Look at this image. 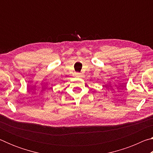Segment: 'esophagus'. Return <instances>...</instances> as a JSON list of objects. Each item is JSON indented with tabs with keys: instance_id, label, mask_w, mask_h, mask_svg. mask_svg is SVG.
I'll return each mask as SVG.
<instances>
[{
	"instance_id": "1",
	"label": "esophagus",
	"mask_w": 153,
	"mask_h": 153,
	"mask_svg": "<svg viewBox=\"0 0 153 153\" xmlns=\"http://www.w3.org/2000/svg\"><path fill=\"white\" fill-rule=\"evenodd\" d=\"M76 75L77 77H81L82 76V75H81V74H80V73H76Z\"/></svg>"
}]
</instances>
